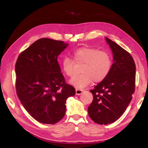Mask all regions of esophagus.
Here are the masks:
<instances>
[{
	"mask_svg": "<svg viewBox=\"0 0 148 148\" xmlns=\"http://www.w3.org/2000/svg\"><path fill=\"white\" fill-rule=\"evenodd\" d=\"M83 90H81V89H78V88L76 89V94L77 95H81V94H82V93H83Z\"/></svg>",
	"mask_w": 148,
	"mask_h": 148,
	"instance_id": "1",
	"label": "esophagus"
}]
</instances>
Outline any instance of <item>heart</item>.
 Masks as SVG:
<instances>
[{"mask_svg": "<svg viewBox=\"0 0 148 148\" xmlns=\"http://www.w3.org/2000/svg\"><path fill=\"white\" fill-rule=\"evenodd\" d=\"M73 57L77 63L83 65L81 74H76L69 80V83L77 88H83L93 81L100 83L108 76L111 71L112 59L109 53L100 51L90 47H82L73 51ZM62 70L67 76L74 74V62L68 56H64L61 62Z\"/></svg>", "mask_w": 148, "mask_h": 148, "instance_id": "obj_1", "label": "heart"}]
</instances>
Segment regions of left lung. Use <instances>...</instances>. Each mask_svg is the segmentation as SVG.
Instances as JSON below:
<instances>
[{
    "label": "left lung",
    "instance_id": "left-lung-1",
    "mask_svg": "<svg viewBox=\"0 0 148 148\" xmlns=\"http://www.w3.org/2000/svg\"><path fill=\"white\" fill-rule=\"evenodd\" d=\"M113 55L111 71L106 79L90 90L93 100L88 108L90 118L99 125L116 121L132 99L136 83V64L132 56L108 37Z\"/></svg>",
    "mask_w": 148,
    "mask_h": 148
}]
</instances>
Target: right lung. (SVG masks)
I'll return each mask as SVG.
<instances>
[{"label":"right lung","mask_w":148,"mask_h":148,"mask_svg":"<svg viewBox=\"0 0 148 148\" xmlns=\"http://www.w3.org/2000/svg\"><path fill=\"white\" fill-rule=\"evenodd\" d=\"M68 45L61 40L40 39L21 52L16 63L18 98L27 111L41 123L61 120L66 100L76 94L74 88L65 83L57 61Z\"/></svg>","instance_id":"1"}]
</instances>
